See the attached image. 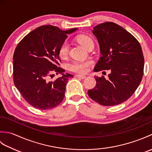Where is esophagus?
Instances as JSON below:
<instances>
[{"label": "esophagus", "mask_w": 152, "mask_h": 152, "mask_svg": "<svg viewBox=\"0 0 152 152\" xmlns=\"http://www.w3.org/2000/svg\"><path fill=\"white\" fill-rule=\"evenodd\" d=\"M76 78H81V79H85L86 78V76L84 75H80V74H76L75 76Z\"/></svg>", "instance_id": "34e87169"}]
</instances>
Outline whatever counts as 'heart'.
Wrapping results in <instances>:
<instances>
[{
  "instance_id": "1",
  "label": "heart",
  "mask_w": 152,
  "mask_h": 152,
  "mask_svg": "<svg viewBox=\"0 0 152 152\" xmlns=\"http://www.w3.org/2000/svg\"><path fill=\"white\" fill-rule=\"evenodd\" d=\"M77 40L86 50L91 45H94L93 40L87 35H80L77 37ZM69 44L66 42H64L59 50V57L61 59H65L69 54ZM92 63L91 61H74L68 65V69L74 72L83 74L88 72Z\"/></svg>"
}]
</instances>
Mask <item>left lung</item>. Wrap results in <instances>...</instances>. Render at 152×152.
Segmentation results:
<instances>
[{
  "mask_svg": "<svg viewBox=\"0 0 152 152\" xmlns=\"http://www.w3.org/2000/svg\"><path fill=\"white\" fill-rule=\"evenodd\" d=\"M92 33L101 54L94 71L109 70L110 74L108 80L96 76V86L88 90V95L103 106L119 104L133 95L142 78L144 59L140 44L127 31L112 22L96 25Z\"/></svg>",
  "mask_w": 152,
  "mask_h": 152,
  "instance_id": "8db88e82",
  "label": "left lung"
}]
</instances>
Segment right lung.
<instances>
[{
  "label": "right lung",
  "instance_id": "obj_1",
  "mask_svg": "<svg viewBox=\"0 0 152 152\" xmlns=\"http://www.w3.org/2000/svg\"><path fill=\"white\" fill-rule=\"evenodd\" d=\"M78 28L62 31L44 25L30 32L20 41L13 56V77L16 88L28 104L37 109L49 110L59 105L64 97L66 85L72 74H64L59 50L67 34ZM52 72L62 75L50 81Z\"/></svg>",
  "mask_w": 152,
  "mask_h": 152
}]
</instances>
